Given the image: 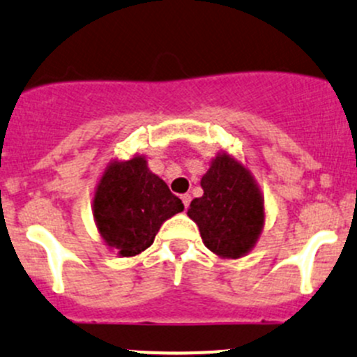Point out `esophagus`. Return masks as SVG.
<instances>
[{"label":"esophagus","mask_w":357,"mask_h":357,"mask_svg":"<svg viewBox=\"0 0 357 357\" xmlns=\"http://www.w3.org/2000/svg\"><path fill=\"white\" fill-rule=\"evenodd\" d=\"M182 203H183V206H185V209L189 208V204H190V194H182Z\"/></svg>","instance_id":"1"}]
</instances>
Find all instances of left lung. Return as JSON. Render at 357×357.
Segmentation results:
<instances>
[{
    "mask_svg": "<svg viewBox=\"0 0 357 357\" xmlns=\"http://www.w3.org/2000/svg\"><path fill=\"white\" fill-rule=\"evenodd\" d=\"M204 194L187 215L199 227L204 245L222 259H238L252 251L264 229V199L255 175L237 158L220 151L201 178Z\"/></svg>",
    "mask_w": 357,
    "mask_h": 357,
    "instance_id": "1",
    "label": "left lung"
}]
</instances>
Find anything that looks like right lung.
Masks as SVG:
<instances>
[{
    "mask_svg": "<svg viewBox=\"0 0 357 357\" xmlns=\"http://www.w3.org/2000/svg\"><path fill=\"white\" fill-rule=\"evenodd\" d=\"M180 211L182 201L149 170L144 154L109 161L94 190L93 216L99 237L122 258L146 251L161 225Z\"/></svg>",
    "mask_w": 357,
    "mask_h": 357,
    "instance_id": "1",
    "label": "right lung"
}]
</instances>
